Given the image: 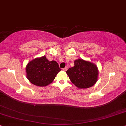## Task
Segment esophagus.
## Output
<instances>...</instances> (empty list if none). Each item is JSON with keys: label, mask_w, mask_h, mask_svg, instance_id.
<instances>
[{"label": "esophagus", "mask_w": 126, "mask_h": 126, "mask_svg": "<svg viewBox=\"0 0 126 126\" xmlns=\"http://www.w3.org/2000/svg\"><path fill=\"white\" fill-rule=\"evenodd\" d=\"M68 69V66H66L65 68H63V71H66V70H67Z\"/></svg>", "instance_id": "obj_1"}]
</instances>
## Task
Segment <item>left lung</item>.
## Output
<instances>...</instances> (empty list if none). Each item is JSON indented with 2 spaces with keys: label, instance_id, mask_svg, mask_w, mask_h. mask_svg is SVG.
<instances>
[{
  "label": "left lung",
  "instance_id": "left-lung-1",
  "mask_svg": "<svg viewBox=\"0 0 126 126\" xmlns=\"http://www.w3.org/2000/svg\"><path fill=\"white\" fill-rule=\"evenodd\" d=\"M74 63V67L66 71L72 83L80 89L90 88L95 84L99 74L96 65L82 59L75 60Z\"/></svg>",
  "mask_w": 126,
  "mask_h": 126
}]
</instances>
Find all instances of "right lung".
<instances>
[{
  "mask_svg": "<svg viewBox=\"0 0 126 126\" xmlns=\"http://www.w3.org/2000/svg\"><path fill=\"white\" fill-rule=\"evenodd\" d=\"M60 71L57 62L49 61L45 56L31 61L26 66L27 79L32 84L38 86L50 84Z\"/></svg>",
  "mask_w": 126,
  "mask_h": 126,
  "instance_id": "1",
  "label": "right lung"
}]
</instances>
